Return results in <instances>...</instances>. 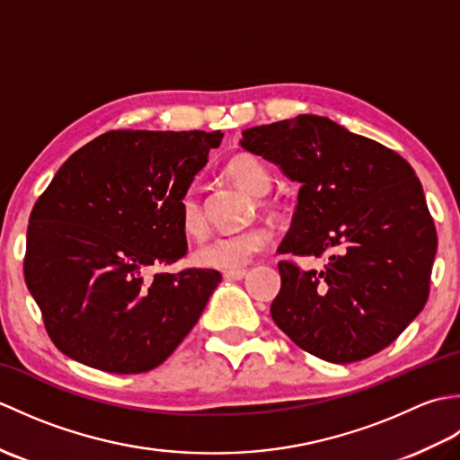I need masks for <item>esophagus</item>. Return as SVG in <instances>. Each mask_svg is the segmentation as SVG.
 Masks as SVG:
<instances>
[{
    "instance_id": "obj_1",
    "label": "esophagus",
    "mask_w": 460,
    "mask_h": 460,
    "mask_svg": "<svg viewBox=\"0 0 460 460\" xmlns=\"http://www.w3.org/2000/svg\"><path fill=\"white\" fill-rule=\"evenodd\" d=\"M247 277V270L245 269H239V270H225L223 272V279H227V280H241V279H245Z\"/></svg>"
}]
</instances>
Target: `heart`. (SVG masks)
I'll list each match as a JSON object with an SVG mask.
<instances>
[{
	"label": "heart",
	"mask_w": 460,
	"mask_h": 460,
	"mask_svg": "<svg viewBox=\"0 0 460 460\" xmlns=\"http://www.w3.org/2000/svg\"><path fill=\"white\" fill-rule=\"evenodd\" d=\"M225 173L239 188L255 195L267 193L272 185V175L267 165L249 154L233 155L225 165ZM259 203L265 209H277V203L272 199L261 198ZM178 221L181 231L190 239H201L208 233V215H205L203 203L193 188L183 191L178 199ZM269 243L270 231L261 225L237 233H221L195 249L193 262L203 269L239 270L247 267L261 251H265Z\"/></svg>",
	"instance_id": "1"
}]
</instances>
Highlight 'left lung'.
<instances>
[{"mask_svg": "<svg viewBox=\"0 0 460 460\" xmlns=\"http://www.w3.org/2000/svg\"><path fill=\"white\" fill-rule=\"evenodd\" d=\"M241 146L300 183L279 252L275 324L308 354L351 364L387 348L423 310L437 229L421 181L397 152L324 116L255 126Z\"/></svg>", "mask_w": 460, "mask_h": 460, "instance_id": "obj_1", "label": "left lung"}]
</instances>
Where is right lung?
Segmentation results:
<instances>
[{
	"mask_svg": "<svg viewBox=\"0 0 460 460\" xmlns=\"http://www.w3.org/2000/svg\"><path fill=\"white\" fill-rule=\"evenodd\" d=\"M217 132L112 130L68 158L29 215L25 285L53 344L111 374L158 367L221 282L160 272L188 252L178 199Z\"/></svg>",
	"mask_w": 460,
	"mask_h": 460,
	"instance_id": "1",
	"label": "right lung"
}]
</instances>
